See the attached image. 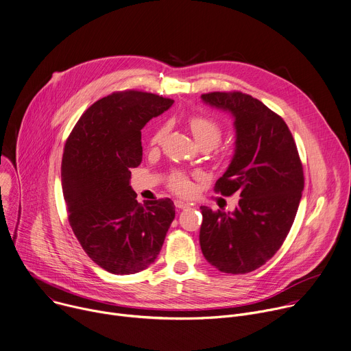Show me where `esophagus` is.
Masks as SVG:
<instances>
[{
  "instance_id": "obj_1",
  "label": "esophagus",
  "mask_w": 351,
  "mask_h": 351,
  "mask_svg": "<svg viewBox=\"0 0 351 351\" xmlns=\"http://www.w3.org/2000/svg\"><path fill=\"white\" fill-rule=\"evenodd\" d=\"M174 205H176L177 209H186V208H189V204H186V202H184L181 199H176Z\"/></svg>"
}]
</instances>
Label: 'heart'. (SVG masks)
I'll return each mask as SVG.
<instances>
[{"label":"heart","instance_id":"1","mask_svg":"<svg viewBox=\"0 0 351 351\" xmlns=\"http://www.w3.org/2000/svg\"><path fill=\"white\" fill-rule=\"evenodd\" d=\"M188 125H189V130H191L193 138L197 139V142L201 146H208L209 149H212L221 141L223 128L215 119H210V117L193 115L189 119ZM167 131H169V127L162 125L160 128L154 131V134L150 138V142L153 145L160 143L165 139V136L167 135ZM169 185L173 191L181 193V195H186V193H189L192 189V184H191L188 176L182 171H174L170 177Z\"/></svg>","mask_w":351,"mask_h":351}]
</instances>
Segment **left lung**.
Segmentation results:
<instances>
[{"label":"left lung","instance_id":"8db88e82","mask_svg":"<svg viewBox=\"0 0 351 351\" xmlns=\"http://www.w3.org/2000/svg\"><path fill=\"white\" fill-rule=\"evenodd\" d=\"M202 99L236 120L234 158L215 191L224 197L239 192L241 199L232 213L201 206L199 243L216 269L244 275L283 245L302 195V165L285 120L258 99L239 90L204 93Z\"/></svg>","mask_w":351,"mask_h":351}]
</instances>
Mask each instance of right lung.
I'll list each match as a JSON object with an SVG mask.
<instances>
[{"instance_id":"obj_1","label":"right lung","mask_w":351,"mask_h":351,"mask_svg":"<svg viewBox=\"0 0 351 351\" xmlns=\"http://www.w3.org/2000/svg\"><path fill=\"white\" fill-rule=\"evenodd\" d=\"M173 104L142 90L93 103L69 134L61 181L68 221L88 256L114 275H131L158 258L176 210L170 198L141 205L130 185L142 162L141 130Z\"/></svg>"}]
</instances>
